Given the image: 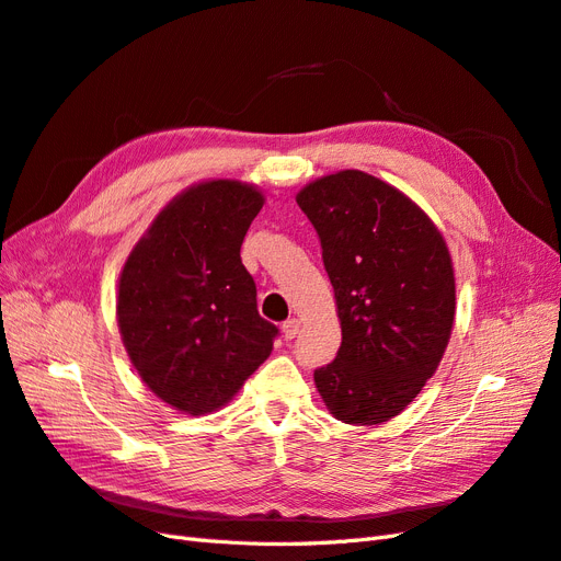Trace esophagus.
I'll list each match as a JSON object with an SVG mask.
<instances>
[{
    "label": "esophagus",
    "mask_w": 561,
    "mask_h": 561,
    "mask_svg": "<svg viewBox=\"0 0 561 561\" xmlns=\"http://www.w3.org/2000/svg\"><path fill=\"white\" fill-rule=\"evenodd\" d=\"M298 329H300V322H298L296 317H294V319H286V322L282 324V335H284L286 341H291V339H296Z\"/></svg>",
    "instance_id": "1"
}]
</instances>
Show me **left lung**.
I'll list each match as a JSON object with an SVG mask.
<instances>
[{"label":"left lung","instance_id":"obj_1","mask_svg":"<svg viewBox=\"0 0 561 561\" xmlns=\"http://www.w3.org/2000/svg\"><path fill=\"white\" fill-rule=\"evenodd\" d=\"M296 202L322 242L343 331L339 355L314 371V386L333 419L386 423L419 397L449 345V247L402 190L357 169L322 175Z\"/></svg>","mask_w":561,"mask_h":561}]
</instances>
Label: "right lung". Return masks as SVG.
Returning a JSON list of instances; mask_svg holds the SVG:
<instances>
[{"instance_id": "obj_1", "label": "right lung", "mask_w": 561, "mask_h": 561, "mask_svg": "<svg viewBox=\"0 0 561 561\" xmlns=\"http://www.w3.org/2000/svg\"><path fill=\"white\" fill-rule=\"evenodd\" d=\"M263 192L202 181L154 216L117 284V327L134 369L164 404L190 415L226 407L270 357L277 327L255 308L242 265Z\"/></svg>"}]
</instances>
